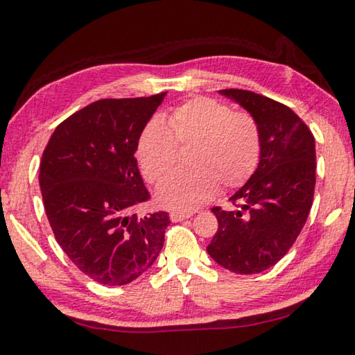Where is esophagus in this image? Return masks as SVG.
I'll return each instance as SVG.
<instances>
[{
	"mask_svg": "<svg viewBox=\"0 0 355 355\" xmlns=\"http://www.w3.org/2000/svg\"><path fill=\"white\" fill-rule=\"evenodd\" d=\"M192 214H194V212H191V211H188V212H184V211H172L171 212V220L172 222H182V220H184V218H189Z\"/></svg>",
	"mask_w": 355,
	"mask_h": 355,
	"instance_id": "obj_1",
	"label": "esophagus"
}]
</instances>
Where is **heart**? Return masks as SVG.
Masks as SVG:
<instances>
[{"instance_id":"obj_1","label":"heart","mask_w":355,"mask_h":355,"mask_svg":"<svg viewBox=\"0 0 355 355\" xmlns=\"http://www.w3.org/2000/svg\"><path fill=\"white\" fill-rule=\"evenodd\" d=\"M178 147H189L188 171L159 186L158 202L191 211L212 197L217 186L234 189L253 175L261 159V127L253 114L211 98H194L147 122L138 143L141 169L149 182H163L178 163Z\"/></svg>"}]
</instances>
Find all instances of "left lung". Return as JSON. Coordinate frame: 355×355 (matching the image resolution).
I'll return each mask as SVG.
<instances>
[{"instance_id": "8db88e82", "label": "left lung", "mask_w": 355, "mask_h": 355, "mask_svg": "<svg viewBox=\"0 0 355 355\" xmlns=\"http://www.w3.org/2000/svg\"><path fill=\"white\" fill-rule=\"evenodd\" d=\"M261 127L262 150L257 169L230 197L236 206H216L217 233L208 254L239 275L261 273L287 254L312 208L315 191V139L309 127L281 102L248 89H220Z\"/></svg>"}]
</instances>
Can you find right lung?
Here are the masks:
<instances>
[{
    "label": "right lung",
    "instance_id": "1",
    "mask_svg": "<svg viewBox=\"0 0 355 355\" xmlns=\"http://www.w3.org/2000/svg\"><path fill=\"white\" fill-rule=\"evenodd\" d=\"M166 93L101 99L57 125L43 152L40 189L55 241L104 286L139 278L159 254L169 214H133L150 198L135 152Z\"/></svg>",
    "mask_w": 355,
    "mask_h": 355
}]
</instances>
